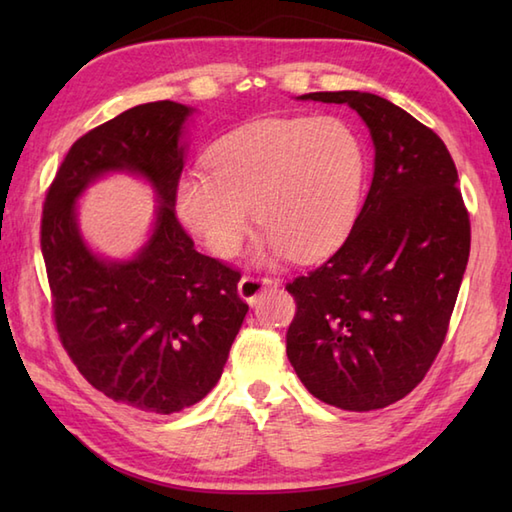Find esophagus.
I'll return each mask as SVG.
<instances>
[{
  "label": "esophagus",
  "instance_id": "obj_1",
  "mask_svg": "<svg viewBox=\"0 0 512 512\" xmlns=\"http://www.w3.org/2000/svg\"><path fill=\"white\" fill-rule=\"evenodd\" d=\"M277 286V279L273 277H253V275H246L242 277V281H239V297H242L244 301L248 303H255L257 297L262 295V290L266 288H275Z\"/></svg>",
  "mask_w": 512,
  "mask_h": 512
}]
</instances>
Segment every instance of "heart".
<instances>
[{
	"mask_svg": "<svg viewBox=\"0 0 512 512\" xmlns=\"http://www.w3.org/2000/svg\"><path fill=\"white\" fill-rule=\"evenodd\" d=\"M209 169L182 173L176 206L211 253H235L253 209L264 228L259 257L312 262L350 235L367 156L363 140L341 118H266L213 145Z\"/></svg>",
	"mask_w": 512,
	"mask_h": 512,
	"instance_id": "1",
	"label": "heart"
}]
</instances>
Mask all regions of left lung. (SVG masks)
Here are the masks:
<instances>
[{"instance_id":"1","label":"left lung","mask_w":512,"mask_h":512,"mask_svg":"<svg viewBox=\"0 0 512 512\" xmlns=\"http://www.w3.org/2000/svg\"><path fill=\"white\" fill-rule=\"evenodd\" d=\"M350 105L374 143V178L336 253L286 286L297 314L286 354L314 398L345 411L405 398L436 361L469 262L458 169L436 132L369 92H312Z\"/></svg>"}]
</instances>
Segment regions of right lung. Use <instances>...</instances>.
I'll return each mask as SVG.
<instances>
[{
	"label": "right lung",
	"instance_id": "obj_1",
	"mask_svg": "<svg viewBox=\"0 0 512 512\" xmlns=\"http://www.w3.org/2000/svg\"><path fill=\"white\" fill-rule=\"evenodd\" d=\"M193 107L136 105L81 136L50 184L41 253L59 339L107 398L140 411H182L217 385L248 312L239 273L193 248L176 217L182 136ZM107 172H132L157 193L150 239L129 260L84 242L75 200Z\"/></svg>",
	"mask_w": 512,
	"mask_h": 512
}]
</instances>
